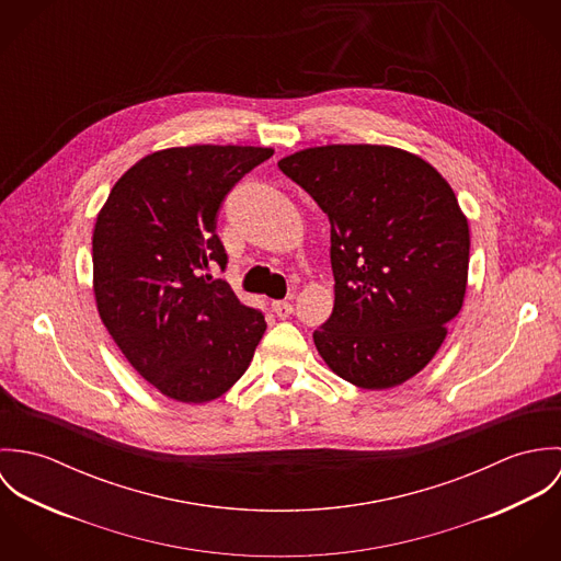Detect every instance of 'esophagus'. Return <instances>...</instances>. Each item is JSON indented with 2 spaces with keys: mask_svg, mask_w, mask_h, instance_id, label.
<instances>
[{
  "mask_svg": "<svg viewBox=\"0 0 561 561\" xmlns=\"http://www.w3.org/2000/svg\"><path fill=\"white\" fill-rule=\"evenodd\" d=\"M272 311L276 313V318L287 320L294 313V307L289 302H285V300H276V302H272Z\"/></svg>",
  "mask_w": 561,
  "mask_h": 561,
  "instance_id": "34e87169",
  "label": "esophagus"
}]
</instances>
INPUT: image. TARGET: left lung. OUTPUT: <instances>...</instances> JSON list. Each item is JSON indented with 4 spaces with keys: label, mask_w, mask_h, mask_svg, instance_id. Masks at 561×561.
<instances>
[{
    "label": "left lung",
    "mask_w": 561,
    "mask_h": 561,
    "mask_svg": "<svg viewBox=\"0 0 561 561\" xmlns=\"http://www.w3.org/2000/svg\"><path fill=\"white\" fill-rule=\"evenodd\" d=\"M278 168L330 220L332 316L313 332L343 380L382 391L419 374L465 302L469 222L449 183L396 147L328 145Z\"/></svg>",
    "instance_id": "1"
}]
</instances>
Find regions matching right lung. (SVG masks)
Instances as JSON below:
<instances>
[{"instance_id": "obj_1", "label": "right lung", "mask_w": 561, "mask_h": 561, "mask_svg": "<svg viewBox=\"0 0 561 561\" xmlns=\"http://www.w3.org/2000/svg\"><path fill=\"white\" fill-rule=\"evenodd\" d=\"M263 147H176L131 165L112 187L92 236L94 300L131 367L165 398L227 393L265 332L259 309L209 272L227 267L218 211Z\"/></svg>"}]
</instances>
